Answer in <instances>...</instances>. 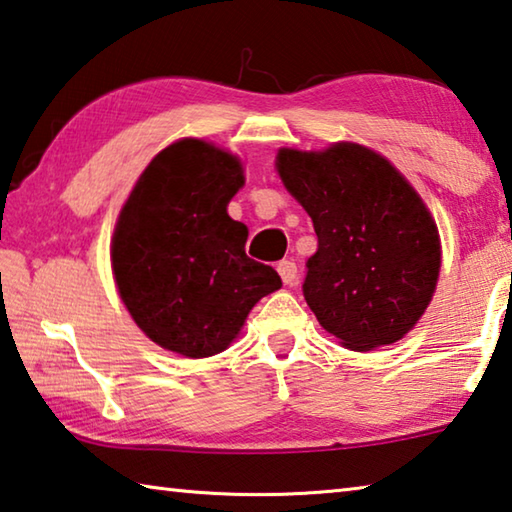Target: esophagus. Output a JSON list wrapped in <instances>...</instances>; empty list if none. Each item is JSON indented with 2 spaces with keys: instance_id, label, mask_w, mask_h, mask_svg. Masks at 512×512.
<instances>
[{
  "instance_id": "34e87169",
  "label": "esophagus",
  "mask_w": 512,
  "mask_h": 512,
  "mask_svg": "<svg viewBox=\"0 0 512 512\" xmlns=\"http://www.w3.org/2000/svg\"><path fill=\"white\" fill-rule=\"evenodd\" d=\"M276 270H279V274H281V279H283V283H285V285H292L294 281H297V274H299V270H297V263H292V261H281L279 265H276Z\"/></svg>"
}]
</instances>
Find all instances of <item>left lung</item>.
Returning a JSON list of instances; mask_svg holds the SVG:
<instances>
[{"label": "left lung", "mask_w": 512, "mask_h": 512, "mask_svg": "<svg viewBox=\"0 0 512 512\" xmlns=\"http://www.w3.org/2000/svg\"><path fill=\"white\" fill-rule=\"evenodd\" d=\"M276 173L315 224L303 294L321 328L357 353L398 342L434 299L441 236L391 161L355 141L281 148Z\"/></svg>", "instance_id": "1"}]
</instances>
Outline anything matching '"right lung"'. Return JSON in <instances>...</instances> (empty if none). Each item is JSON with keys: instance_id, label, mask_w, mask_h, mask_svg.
I'll return each mask as SVG.
<instances>
[{"instance_id": "right-lung-1", "label": "right lung", "mask_w": 512, "mask_h": 512, "mask_svg": "<svg viewBox=\"0 0 512 512\" xmlns=\"http://www.w3.org/2000/svg\"><path fill=\"white\" fill-rule=\"evenodd\" d=\"M242 159L184 137L159 150L114 224L110 261L134 324L170 353L202 360L236 342L251 308L281 288L245 254L249 229L227 213Z\"/></svg>"}]
</instances>
